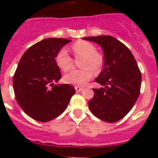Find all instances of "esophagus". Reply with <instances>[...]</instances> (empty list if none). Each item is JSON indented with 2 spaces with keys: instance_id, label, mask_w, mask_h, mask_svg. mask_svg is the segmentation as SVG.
Returning a JSON list of instances; mask_svg holds the SVG:
<instances>
[{
  "instance_id": "1",
  "label": "esophagus",
  "mask_w": 158,
  "mask_h": 158,
  "mask_svg": "<svg viewBox=\"0 0 158 158\" xmlns=\"http://www.w3.org/2000/svg\"><path fill=\"white\" fill-rule=\"evenodd\" d=\"M75 90L77 92H79V91H81L83 90L82 87H79V86H75Z\"/></svg>"
}]
</instances>
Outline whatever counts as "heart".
Here are the masks:
<instances>
[{
  "mask_svg": "<svg viewBox=\"0 0 158 158\" xmlns=\"http://www.w3.org/2000/svg\"><path fill=\"white\" fill-rule=\"evenodd\" d=\"M72 50L76 57H83L80 66L83 69L73 70L64 76L67 84L76 86H83L92 79L93 71L98 73L103 65L102 56L97 52L96 46L88 41L75 42ZM56 64L59 69L67 72L72 69L73 59L66 48L60 49L55 57Z\"/></svg>",
  "mask_w": 158,
  "mask_h": 158,
  "instance_id": "heart-1",
  "label": "heart"
}]
</instances>
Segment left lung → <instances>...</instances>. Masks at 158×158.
<instances>
[{"mask_svg":"<svg viewBox=\"0 0 158 158\" xmlns=\"http://www.w3.org/2000/svg\"><path fill=\"white\" fill-rule=\"evenodd\" d=\"M83 39L99 44L104 52L102 71L95 80L104 87L93 89L89 110L105 122H117L129 113L138 99L141 73L129 49L116 38L101 35Z\"/></svg>","mask_w":158,"mask_h":158,"instance_id":"1","label":"left lung"}]
</instances>
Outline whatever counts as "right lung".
<instances>
[{"instance_id":"obj_1","label":"right lung","mask_w":158,"mask_h":158,"mask_svg":"<svg viewBox=\"0 0 158 158\" xmlns=\"http://www.w3.org/2000/svg\"><path fill=\"white\" fill-rule=\"evenodd\" d=\"M70 41L63 38L42 40L29 47L19 61L13 76L15 98L23 112L37 121L48 122L58 117L75 93L68 84L54 85L62 77L56 55Z\"/></svg>"}]
</instances>
